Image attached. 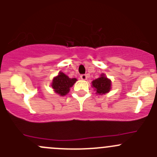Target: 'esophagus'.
<instances>
[{"instance_id":"34e87169","label":"esophagus","mask_w":157,"mask_h":157,"mask_svg":"<svg viewBox=\"0 0 157 157\" xmlns=\"http://www.w3.org/2000/svg\"><path fill=\"white\" fill-rule=\"evenodd\" d=\"M86 78H87V77L86 74H82V75H80V79H81V80H86Z\"/></svg>"}]
</instances>
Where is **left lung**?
<instances>
[{
  "instance_id": "1",
  "label": "left lung",
  "mask_w": 157,
  "mask_h": 157,
  "mask_svg": "<svg viewBox=\"0 0 157 157\" xmlns=\"http://www.w3.org/2000/svg\"><path fill=\"white\" fill-rule=\"evenodd\" d=\"M92 86L95 89L94 90L97 95H104L108 93L111 90V80L105 74H101L98 78L92 80Z\"/></svg>"
}]
</instances>
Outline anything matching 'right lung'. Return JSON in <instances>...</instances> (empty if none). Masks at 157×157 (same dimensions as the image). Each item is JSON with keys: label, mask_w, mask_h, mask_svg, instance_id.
<instances>
[{"label": "right lung", "mask_w": 157, "mask_h": 157, "mask_svg": "<svg viewBox=\"0 0 157 157\" xmlns=\"http://www.w3.org/2000/svg\"><path fill=\"white\" fill-rule=\"evenodd\" d=\"M76 78H69L63 72L60 71L57 76L52 79L51 86L53 91L60 96H65L70 91V88L77 82Z\"/></svg>", "instance_id": "right-lung-1"}]
</instances>
